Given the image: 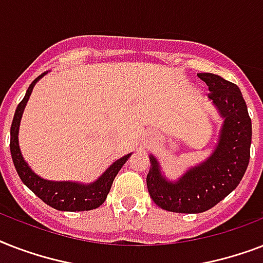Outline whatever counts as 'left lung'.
<instances>
[{"instance_id":"1","label":"left lung","mask_w":263,"mask_h":263,"mask_svg":"<svg viewBox=\"0 0 263 263\" xmlns=\"http://www.w3.org/2000/svg\"><path fill=\"white\" fill-rule=\"evenodd\" d=\"M198 78L208 84L209 101L222 119V125L212 154L177 180L168 179L160 161L148 156V194L168 212L196 214L212 209L239 185L249 166L253 129L241 91L214 73H198Z\"/></svg>"}]
</instances>
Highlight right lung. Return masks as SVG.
<instances>
[{
  "instance_id": "add662e5",
  "label": "right lung",
  "mask_w": 263,
  "mask_h": 263,
  "mask_svg": "<svg viewBox=\"0 0 263 263\" xmlns=\"http://www.w3.org/2000/svg\"><path fill=\"white\" fill-rule=\"evenodd\" d=\"M43 72L36 79L30 84L23 101L17 105L14 111L13 121L10 127V154L13 160L14 168L17 171L18 177L22 181L34 192L35 195L41 198L46 204L55 210L61 212H86L92 209L99 208L105 202L107 194L110 191L113 180L117 176L119 171L123 168V165L131 157L132 153L127 156L116 160L109 168L99 176L98 179L92 183H78V181H53L46 180L38 176L27 164L18 146V128L22 121L23 111L26 109V105L30 99V95L34 90L35 84L46 75Z\"/></svg>"
}]
</instances>
